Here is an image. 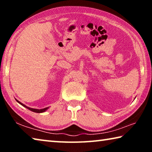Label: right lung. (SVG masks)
Listing matches in <instances>:
<instances>
[{
    "mask_svg": "<svg viewBox=\"0 0 152 152\" xmlns=\"http://www.w3.org/2000/svg\"><path fill=\"white\" fill-rule=\"evenodd\" d=\"M15 100H16L17 102H19V103L20 104H21L22 106H23L24 107L27 108V109H28L30 110H31V111H33V112H35V113H43V112L46 111V110H47L49 109V108H50V107H46V108H44V109H33V108H30V107H27L26 105H25L24 104H23L22 102H19V101H18V100H17V99H15Z\"/></svg>",
    "mask_w": 152,
    "mask_h": 152,
    "instance_id": "right-lung-1",
    "label": "right lung"
}]
</instances>
